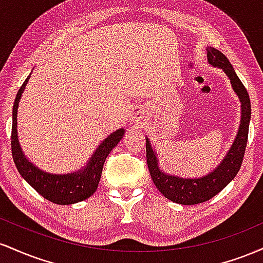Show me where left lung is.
Segmentation results:
<instances>
[{
	"mask_svg": "<svg viewBox=\"0 0 263 263\" xmlns=\"http://www.w3.org/2000/svg\"><path fill=\"white\" fill-rule=\"evenodd\" d=\"M206 52L208 62L211 65L221 68L225 71V74L231 81L232 89L237 93L241 101L240 129H238L236 140L224 161L215 171L211 172L208 176L198 178V179H183L179 177L170 176L158 168L157 157L153 152L152 146L149 144L148 138H146L147 164H148L153 183L165 198L174 203L183 205H194L208 201L221 192L236 177L237 172L240 171L241 164H242L247 137H249V125L250 117H251V102H250L249 92L243 84L241 83V80L238 79L234 68L224 54L211 47L208 48Z\"/></svg>",
	"mask_w": 263,
	"mask_h": 263,
	"instance_id": "1",
	"label": "left lung"
}]
</instances>
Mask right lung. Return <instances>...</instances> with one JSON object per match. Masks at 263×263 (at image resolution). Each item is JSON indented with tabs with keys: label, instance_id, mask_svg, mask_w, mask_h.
I'll use <instances>...</instances> for the list:
<instances>
[{
	"label": "right lung",
	"instance_id": "add662e5",
	"mask_svg": "<svg viewBox=\"0 0 263 263\" xmlns=\"http://www.w3.org/2000/svg\"><path fill=\"white\" fill-rule=\"evenodd\" d=\"M28 79L29 77L18 90L16 99H14L13 111H12L11 148L14 164H16L21 176L26 179V182L47 200L59 205L74 204L78 201L85 200L86 198L91 197L95 190L98 189L105 159L121 140L122 136L125 135V131L123 128H120L119 131L108 136L99 146V148L96 149V152L90 159L89 164L84 170L75 172L73 174H65V176H54V174L44 173L38 170L35 165H33L31 162L27 161L20 147V142H18L17 107Z\"/></svg>",
	"mask_w": 263,
	"mask_h": 263
}]
</instances>
